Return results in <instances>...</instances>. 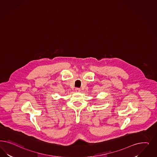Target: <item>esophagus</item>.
<instances>
[{"instance_id": "34e87169", "label": "esophagus", "mask_w": 157, "mask_h": 157, "mask_svg": "<svg viewBox=\"0 0 157 157\" xmlns=\"http://www.w3.org/2000/svg\"><path fill=\"white\" fill-rule=\"evenodd\" d=\"M81 89H79V88H76L75 89V91L76 93H79V92H81Z\"/></svg>"}]
</instances>
